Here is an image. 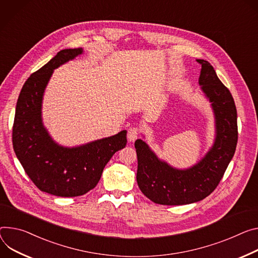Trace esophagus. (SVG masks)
<instances>
[{
	"instance_id": "34e87169",
	"label": "esophagus",
	"mask_w": 258,
	"mask_h": 258,
	"mask_svg": "<svg viewBox=\"0 0 258 258\" xmlns=\"http://www.w3.org/2000/svg\"><path fill=\"white\" fill-rule=\"evenodd\" d=\"M140 135V128L137 126H131L127 130V139L128 141H135V140L139 137Z\"/></svg>"
}]
</instances>
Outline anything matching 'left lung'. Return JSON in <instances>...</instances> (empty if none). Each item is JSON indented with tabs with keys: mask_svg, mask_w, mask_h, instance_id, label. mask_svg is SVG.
Segmentation results:
<instances>
[{
	"mask_svg": "<svg viewBox=\"0 0 258 258\" xmlns=\"http://www.w3.org/2000/svg\"><path fill=\"white\" fill-rule=\"evenodd\" d=\"M199 82L212 103L217 136L208 154L194 168L179 171L160 161L142 140L135 147L138 157L137 182L155 204L179 206L196 203L212 194L222 179L238 143L237 108L228 88L217 77L213 66L204 59Z\"/></svg>",
	"mask_w": 258,
	"mask_h": 258,
	"instance_id": "left-lung-1",
	"label": "left lung"
}]
</instances>
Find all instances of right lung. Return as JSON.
I'll return each instance as SVG.
<instances>
[{
  "label": "right lung",
  "mask_w": 258,
  "mask_h": 258,
  "mask_svg": "<svg viewBox=\"0 0 258 258\" xmlns=\"http://www.w3.org/2000/svg\"><path fill=\"white\" fill-rule=\"evenodd\" d=\"M81 53L82 48L57 52L28 78L16 104L12 128L14 152L38 188L56 197H79L95 188L107 162L126 145V131H122L77 148H63L43 127L42 97L53 70Z\"/></svg>",
  "instance_id": "obj_1"
}]
</instances>
